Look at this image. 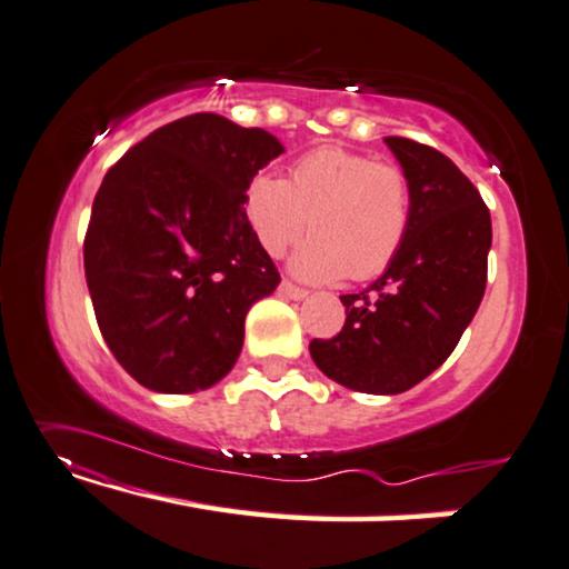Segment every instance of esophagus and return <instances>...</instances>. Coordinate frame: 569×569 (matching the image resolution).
Instances as JSON below:
<instances>
[{
    "mask_svg": "<svg viewBox=\"0 0 569 569\" xmlns=\"http://www.w3.org/2000/svg\"><path fill=\"white\" fill-rule=\"evenodd\" d=\"M281 293H283V296H288V299H296V301L307 299V296H309L307 288L296 286V283H291V281H283V283H281Z\"/></svg>",
    "mask_w": 569,
    "mask_h": 569,
    "instance_id": "1",
    "label": "esophagus"
}]
</instances>
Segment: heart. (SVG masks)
<instances>
[{
    "mask_svg": "<svg viewBox=\"0 0 569 569\" xmlns=\"http://www.w3.org/2000/svg\"><path fill=\"white\" fill-rule=\"evenodd\" d=\"M413 193L401 166L342 146L317 148L291 176L258 173L244 189V214L270 258L313 232L293 258L309 281L350 276L370 281L388 270L411 230Z\"/></svg>",
    "mask_w": 569,
    "mask_h": 569,
    "instance_id": "heart-1",
    "label": "heart"
}]
</instances>
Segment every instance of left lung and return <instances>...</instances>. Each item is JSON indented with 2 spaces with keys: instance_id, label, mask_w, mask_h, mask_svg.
Here are the masks:
<instances>
[{
  "instance_id": "obj_1",
  "label": "left lung",
  "mask_w": 569,
  "mask_h": 569,
  "mask_svg": "<svg viewBox=\"0 0 569 569\" xmlns=\"http://www.w3.org/2000/svg\"><path fill=\"white\" fill-rule=\"evenodd\" d=\"M411 181V230L376 283L342 296L345 327L311 339L317 368L360 393H403L452 355L478 311L493 240L490 211L445 152L386 138Z\"/></svg>"
}]
</instances>
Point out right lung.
<instances>
[{"label":"right lung","instance_id":"1","mask_svg":"<svg viewBox=\"0 0 569 569\" xmlns=\"http://www.w3.org/2000/svg\"><path fill=\"white\" fill-rule=\"evenodd\" d=\"M283 146L199 112L158 127L109 168L83 270L117 362L158 393L214 386L240 358L244 317L281 283L244 214V189Z\"/></svg>","mask_w":569,"mask_h":569}]
</instances>
